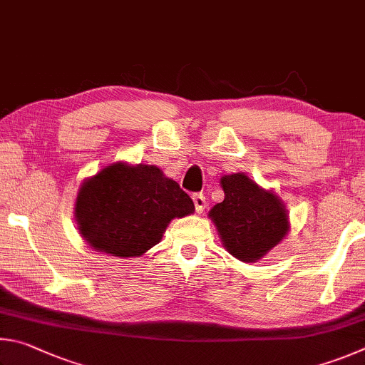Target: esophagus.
<instances>
[{"label": "esophagus", "mask_w": 365, "mask_h": 365, "mask_svg": "<svg viewBox=\"0 0 365 365\" xmlns=\"http://www.w3.org/2000/svg\"><path fill=\"white\" fill-rule=\"evenodd\" d=\"M192 200H194V205H195L197 213H203V212H205V207H207L205 195H203V194H194V195H192Z\"/></svg>", "instance_id": "1"}]
</instances>
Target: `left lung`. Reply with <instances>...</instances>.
<instances>
[{"label":"left lung","instance_id":"1","mask_svg":"<svg viewBox=\"0 0 365 365\" xmlns=\"http://www.w3.org/2000/svg\"><path fill=\"white\" fill-rule=\"evenodd\" d=\"M225 200L210 210L226 250L244 263H255L289 232V215L272 190L261 189L244 173L221 178Z\"/></svg>","mask_w":365,"mask_h":365}]
</instances>
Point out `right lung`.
<instances>
[{"instance_id":"add662e5","label":"right lung","mask_w":365,"mask_h":365,"mask_svg":"<svg viewBox=\"0 0 365 365\" xmlns=\"http://www.w3.org/2000/svg\"><path fill=\"white\" fill-rule=\"evenodd\" d=\"M194 210L192 199L157 166L117 162L81 184L75 218L94 250L134 258L162 240L173 218Z\"/></svg>"}]
</instances>
